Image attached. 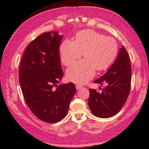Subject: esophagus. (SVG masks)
<instances>
[{
	"instance_id": "obj_1",
	"label": "esophagus",
	"mask_w": 149,
	"mask_h": 149,
	"mask_svg": "<svg viewBox=\"0 0 149 149\" xmlns=\"http://www.w3.org/2000/svg\"><path fill=\"white\" fill-rule=\"evenodd\" d=\"M82 87H83V86L81 84H78L76 85V89H79L81 88Z\"/></svg>"
}]
</instances>
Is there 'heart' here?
I'll use <instances>...</instances> for the list:
<instances>
[{
    "label": "heart",
    "instance_id": "1",
    "mask_svg": "<svg viewBox=\"0 0 149 149\" xmlns=\"http://www.w3.org/2000/svg\"><path fill=\"white\" fill-rule=\"evenodd\" d=\"M118 51L116 40L93 30L79 31L75 41L65 40L61 45L63 64L70 66L82 56L84 59L75 63L66 71L68 80L83 83L94 77L96 71L106 69L114 61Z\"/></svg>",
    "mask_w": 149,
    "mask_h": 149
}]
</instances>
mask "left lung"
I'll return each mask as SVG.
<instances>
[{
	"label": "left lung",
	"mask_w": 149,
	"mask_h": 149,
	"mask_svg": "<svg viewBox=\"0 0 149 149\" xmlns=\"http://www.w3.org/2000/svg\"><path fill=\"white\" fill-rule=\"evenodd\" d=\"M131 65L124 47L106 73L95 80L94 83L106 84L101 93L89 89L88 105L92 113L98 118L114 116L123 108L127 100L131 83Z\"/></svg>",
	"instance_id": "obj_1"
}]
</instances>
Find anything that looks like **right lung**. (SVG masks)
Listing matches in <instances>:
<instances>
[{"mask_svg":"<svg viewBox=\"0 0 149 149\" xmlns=\"http://www.w3.org/2000/svg\"><path fill=\"white\" fill-rule=\"evenodd\" d=\"M43 33L26 47L19 81L26 105L39 119L55 123L66 116L76 89L73 83L58 85L63 76L59 55L63 35Z\"/></svg>","mask_w":149,"mask_h":149,"instance_id":"right-lung-1","label":"right lung"}]
</instances>
